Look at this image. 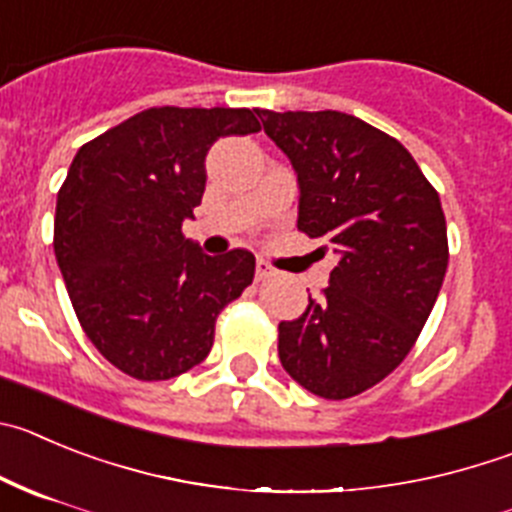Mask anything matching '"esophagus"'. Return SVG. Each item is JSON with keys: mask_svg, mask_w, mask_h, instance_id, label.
<instances>
[{"mask_svg": "<svg viewBox=\"0 0 512 512\" xmlns=\"http://www.w3.org/2000/svg\"><path fill=\"white\" fill-rule=\"evenodd\" d=\"M274 276H276L274 266L266 264L264 259L256 261V279H259V281H269V279H274Z\"/></svg>", "mask_w": 512, "mask_h": 512, "instance_id": "obj_1", "label": "esophagus"}]
</instances>
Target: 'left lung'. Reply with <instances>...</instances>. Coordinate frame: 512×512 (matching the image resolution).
<instances>
[{
  "label": "left lung",
  "instance_id": "left-lung-1",
  "mask_svg": "<svg viewBox=\"0 0 512 512\" xmlns=\"http://www.w3.org/2000/svg\"><path fill=\"white\" fill-rule=\"evenodd\" d=\"M256 114L297 172V228L340 256L322 297L279 322V360L314 396H358L403 363L434 309L449 264L442 203L409 149L358 116Z\"/></svg>",
  "mask_w": 512,
  "mask_h": 512
}]
</instances>
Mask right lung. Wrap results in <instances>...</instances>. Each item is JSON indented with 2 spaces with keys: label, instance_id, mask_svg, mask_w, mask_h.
Wrapping results in <instances>:
<instances>
[{
  "label": "right lung",
  "instance_id": "obj_1",
  "mask_svg": "<svg viewBox=\"0 0 512 512\" xmlns=\"http://www.w3.org/2000/svg\"><path fill=\"white\" fill-rule=\"evenodd\" d=\"M251 109L157 106L78 149L55 208V259L98 353L137 381H167L213 348L215 320L253 281L246 248L208 256L182 236L205 192V154L253 134Z\"/></svg>",
  "mask_w": 512,
  "mask_h": 512
}]
</instances>
